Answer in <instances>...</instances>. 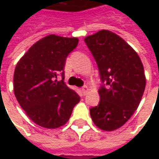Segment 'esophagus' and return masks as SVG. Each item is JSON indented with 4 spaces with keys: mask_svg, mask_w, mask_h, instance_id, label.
Instances as JSON below:
<instances>
[{
    "mask_svg": "<svg viewBox=\"0 0 159 159\" xmlns=\"http://www.w3.org/2000/svg\"><path fill=\"white\" fill-rule=\"evenodd\" d=\"M87 91H88V87H87L86 85H84V86L82 87V93H83L84 95H85V94L87 93Z\"/></svg>",
    "mask_w": 159,
    "mask_h": 159,
    "instance_id": "1",
    "label": "esophagus"
}]
</instances>
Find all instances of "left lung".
<instances>
[{"label": "left lung", "mask_w": 159, "mask_h": 159, "mask_svg": "<svg viewBox=\"0 0 159 159\" xmlns=\"http://www.w3.org/2000/svg\"><path fill=\"white\" fill-rule=\"evenodd\" d=\"M84 42L99 71L100 101L90 109L94 123L105 131L121 127L137 110L145 88L143 66L138 54L120 37L101 30Z\"/></svg>", "instance_id": "obj_1"}]
</instances>
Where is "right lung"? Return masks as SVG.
<instances>
[{
  "label": "right lung",
  "mask_w": 159,
  "mask_h": 159,
  "mask_svg": "<svg viewBox=\"0 0 159 159\" xmlns=\"http://www.w3.org/2000/svg\"><path fill=\"white\" fill-rule=\"evenodd\" d=\"M77 44L76 38L49 35L35 43L16 65V99L39 126L53 129L64 125L80 101L79 96L63 82L66 58ZM59 76L61 81L57 79Z\"/></svg>",
  "instance_id": "1"
}]
</instances>
